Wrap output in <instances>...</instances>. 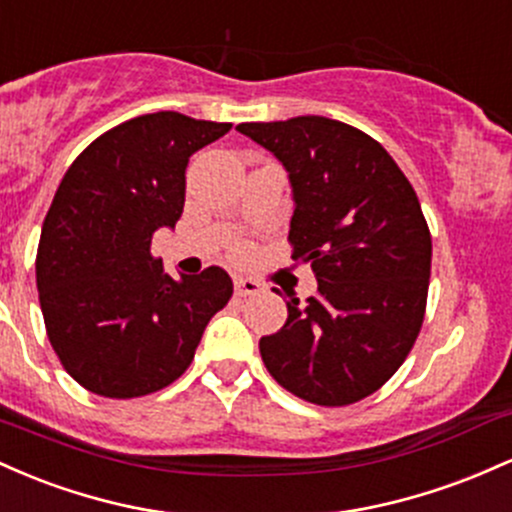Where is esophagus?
Listing matches in <instances>:
<instances>
[{
    "label": "esophagus",
    "mask_w": 512,
    "mask_h": 512,
    "mask_svg": "<svg viewBox=\"0 0 512 512\" xmlns=\"http://www.w3.org/2000/svg\"><path fill=\"white\" fill-rule=\"evenodd\" d=\"M263 287L261 283H256V280L251 278H234V292H237L239 297H249V295H258Z\"/></svg>",
    "instance_id": "obj_1"
}]
</instances>
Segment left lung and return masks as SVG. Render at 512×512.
Masks as SVG:
<instances>
[{"instance_id": "left-lung-1", "label": "left lung", "mask_w": 512, "mask_h": 512, "mask_svg": "<svg viewBox=\"0 0 512 512\" xmlns=\"http://www.w3.org/2000/svg\"><path fill=\"white\" fill-rule=\"evenodd\" d=\"M285 166L295 261L319 292L287 300V321L258 341L273 380L319 406L365 399L399 370L426 314L430 232L416 191L380 142L324 116L241 123Z\"/></svg>"}]
</instances>
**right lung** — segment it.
I'll return each instance as SVG.
<instances>
[{"mask_svg": "<svg viewBox=\"0 0 512 512\" xmlns=\"http://www.w3.org/2000/svg\"><path fill=\"white\" fill-rule=\"evenodd\" d=\"M229 128L176 111L125 120L57 186L40 232L38 297L57 358L89 392L132 399L179 380L232 297L220 266L174 280L149 254L154 232L179 222L188 159Z\"/></svg>", "mask_w": 512, "mask_h": 512, "instance_id": "obj_1", "label": "right lung"}]
</instances>
